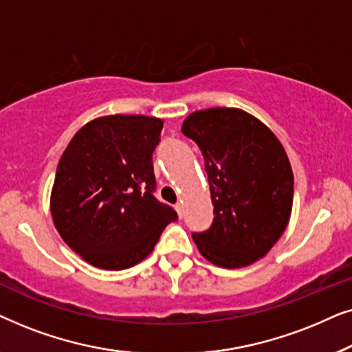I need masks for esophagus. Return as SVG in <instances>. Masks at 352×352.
Segmentation results:
<instances>
[{"label":"esophagus","mask_w":352,"mask_h":352,"mask_svg":"<svg viewBox=\"0 0 352 352\" xmlns=\"http://www.w3.org/2000/svg\"><path fill=\"white\" fill-rule=\"evenodd\" d=\"M175 208H176L177 216H179V218H182V205H181V204H176Z\"/></svg>","instance_id":"1"}]
</instances>
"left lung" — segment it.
I'll list each match as a JSON object with an SVG mask.
<instances>
[{"label":"left lung","instance_id":"1","mask_svg":"<svg viewBox=\"0 0 352 352\" xmlns=\"http://www.w3.org/2000/svg\"><path fill=\"white\" fill-rule=\"evenodd\" d=\"M181 131L205 158L213 223L192 239L219 267H243L280 239L292 214L293 171L271 129L240 109L190 113Z\"/></svg>","mask_w":352,"mask_h":352}]
</instances>
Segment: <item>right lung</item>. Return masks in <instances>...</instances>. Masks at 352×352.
<instances>
[{"label":"right lung","mask_w":352,"mask_h":352,"mask_svg":"<svg viewBox=\"0 0 352 352\" xmlns=\"http://www.w3.org/2000/svg\"><path fill=\"white\" fill-rule=\"evenodd\" d=\"M163 120L109 115L86 123L62 153L51 214L64 242L85 261L122 271L152 253L177 219L157 189L152 153Z\"/></svg>","instance_id":"1"}]
</instances>
